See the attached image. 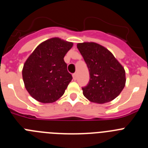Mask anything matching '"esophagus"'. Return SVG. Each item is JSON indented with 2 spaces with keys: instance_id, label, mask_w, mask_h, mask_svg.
<instances>
[{
  "instance_id": "34e87169",
  "label": "esophagus",
  "mask_w": 148,
  "mask_h": 148,
  "mask_svg": "<svg viewBox=\"0 0 148 148\" xmlns=\"http://www.w3.org/2000/svg\"><path fill=\"white\" fill-rule=\"evenodd\" d=\"M73 78L74 80H76L77 78V73H73Z\"/></svg>"
}]
</instances>
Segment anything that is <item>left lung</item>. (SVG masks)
<instances>
[{
    "mask_svg": "<svg viewBox=\"0 0 148 148\" xmlns=\"http://www.w3.org/2000/svg\"><path fill=\"white\" fill-rule=\"evenodd\" d=\"M90 72V82L82 87L91 102L104 104L116 99L126 83L125 70L107 48L94 42L77 44Z\"/></svg>",
    "mask_w": 148,
    "mask_h": 148,
    "instance_id": "1",
    "label": "left lung"
}]
</instances>
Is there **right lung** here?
I'll use <instances>...</instances> for the list:
<instances>
[{
  "mask_svg": "<svg viewBox=\"0 0 148 148\" xmlns=\"http://www.w3.org/2000/svg\"><path fill=\"white\" fill-rule=\"evenodd\" d=\"M73 43L59 38L39 44L23 64V83L29 95L41 103H53L64 95L73 79L64 62Z\"/></svg>",
  "mask_w": 148,
  "mask_h": 148,
  "instance_id": "add662e5",
  "label": "right lung"
}]
</instances>
